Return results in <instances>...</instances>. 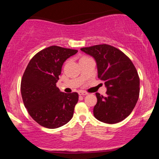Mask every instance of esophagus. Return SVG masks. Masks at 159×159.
Listing matches in <instances>:
<instances>
[{"instance_id":"34e87169","label":"esophagus","mask_w":159,"mask_h":159,"mask_svg":"<svg viewBox=\"0 0 159 159\" xmlns=\"http://www.w3.org/2000/svg\"><path fill=\"white\" fill-rule=\"evenodd\" d=\"M78 94L80 95V96H86V95H87V92H85V91H82V90H80L79 92H78Z\"/></svg>"}]
</instances>
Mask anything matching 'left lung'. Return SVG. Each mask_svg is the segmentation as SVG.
Instances as JSON below:
<instances>
[{
    "label": "left lung",
    "instance_id": "8db88e82",
    "mask_svg": "<svg viewBox=\"0 0 159 159\" xmlns=\"http://www.w3.org/2000/svg\"><path fill=\"white\" fill-rule=\"evenodd\" d=\"M96 60L98 78L105 82L106 96L96 93L94 116L108 124L123 121L132 113L139 98L140 78L133 63L123 52L102 44L81 48Z\"/></svg>",
    "mask_w": 159,
    "mask_h": 159
}]
</instances>
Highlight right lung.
<instances>
[{"instance_id": "add662e5", "label": "right lung", "mask_w": 159, "mask_h": 159, "mask_svg": "<svg viewBox=\"0 0 159 159\" xmlns=\"http://www.w3.org/2000/svg\"><path fill=\"white\" fill-rule=\"evenodd\" d=\"M77 52L57 45L48 47L33 57L24 72L21 82L24 105L42 126L57 129L72 118L78 94L61 92L56 83L63 63Z\"/></svg>"}]
</instances>
